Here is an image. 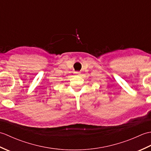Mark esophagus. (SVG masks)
<instances>
[{"label": "esophagus", "instance_id": "esophagus-1", "mask_svg": "<svg viewBox=\"0 0 151 151\" xmlns=\"http://www.w3.org/2000/svg\"><path fill=\"white\" fill-rule=\"evenodd\" d=\"M75 73L77 74V75H80V74H81V73L80 72H75Z\"/></svg>", "mask_w": 151, "mask_h": 151}]
</instances>
